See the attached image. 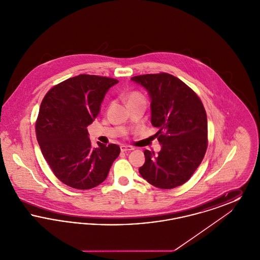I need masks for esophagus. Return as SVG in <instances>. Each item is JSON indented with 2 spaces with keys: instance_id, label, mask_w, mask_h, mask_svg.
Masks as SVG:
<instances>
[{
  "instance_id": "obj_1",
  "label": "esophagus",
  "mask_w": 260,
  "mask_h": 260,
  "mask_svg": "<svg viewBox=\"0 0 260 260\" xmlns=\"http://www.w3.org/2000/svg\"><path fill=\"white\" fill-rule=\"evenodd\" d=\"M133 150H135V148L132 147V146H127V145H122L121 146L122 152H128V151H133Z\"/></svg>"
}]
</instances>
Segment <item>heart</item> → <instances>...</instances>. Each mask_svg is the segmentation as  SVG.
<instances>
[{"label":"heart","instance_id":"obj_1","mask_svg":"<svg viewBox=\"0 0 260 260\" xmlns=\"http://www.w3.org/2000/svg\"><path fill=\"white\" fill-rule=\"evenodd\" d=\"M138 99H143L142 95H140V94H139V93H137V92H132V93L128 95L127 102H129V101H134V100H138Z\"/></svg>","mask_w":260,"mask_h":260}]
</instances>
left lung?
Returning a JSON list of instances; mask_svg holds the SVG:
<instances>
[{
    "mask_svg": "<svg viewBox=\"0 0 260 260\" xmlns=\"http://www.w3.org/2000/svg\"><path fill=\"white\" fill-rule=\"evenodd\" d=\"M148 91L151 124L161 145L156 155L145 150L139 173L161 189L182 185L195 173L208 147V120L198 95L168 73L136 76L131 79Z\"/></svg>",
    "mask_w": 260,
    "mask_h": 260,
    "instance_id": "8db88e82",
    "label": "left lung"
}]
</instances>
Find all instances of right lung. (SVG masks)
<instances>
[{"label": "right lung", "mask_w": 260, "mask_h": 260, "mask_svg": "<svg viewBox=\"0 0 260 260\" xmlns=\"http://www.w3.org/2000/svg\"><path fill=\"white\" fill-rule=\"evenodd\" d=\"M112 78L79 75L49 90L41 103L36 135L45 160L66 185L86 190L102 183L121 149L91 146L87 126L99 116Z\"/></svg>", "instance_id": "right-lung-1"}]
</instances>
